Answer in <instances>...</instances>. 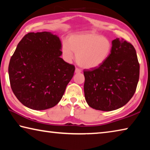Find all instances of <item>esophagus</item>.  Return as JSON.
<instances>
[{"instance_id": "1", "label": "esophagus", "mask_w": 150, "mask_h": 150, "mask_svg": "<svg viewBox=\"0 0 150 150\" xmlns=\"http://www.w3.org/2000/svg\"><path fill=\"white\" fill-rule=\"evenodd\" d=\"M81 72V70L80 69H79V68H75V73H79Z\"/></svg>"}]
</instances>
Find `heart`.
Here are the masks:
<instances>
[{"mask_svg":"<svg viewBox=\"0 0 150 150\" xmlns=\"http://www.w3.org/2000/svg\"><path fill=\"white\" fill-rule=\"evenodd\" d=\"M111 49L112 44L107 38L89 32L70 35L62 46L65 60L71 62L74 52L77 63L85 69L99 67L107 59Z\"/></svg>","mask_w":150,"mask_h":150,"instance_id":"obj_1","label":"heart"}]
</instances>
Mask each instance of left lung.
I'll return each mask as SVG.
<instances>
[{
  "label": "left lung",
  "mask_w": 150,
  "mask_h": 150,
  "mask_svg": "<svg viewBox=\"0 0 150 150\" xmlns=\"http://www.w3.org/2000/svg\"><path fill=\"white\" fill-rule=\"evenodd\" d=\"M84 93L88 106L111 111L126 105L135 93L139 64L134 47L122 38L112 42V49L99 67L84 70Z\"/></svg>",
  "instance_id": "left-lung-1"
}]
</instances>
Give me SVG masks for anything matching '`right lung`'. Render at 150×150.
<instances>
[{
	"instance_id": "1",
	"label": "right lung",
	"mask_w": 150,
	"mask_h": 150,
	"mask_svg": "<svg viewBox=\"0 0 150 150\" xmlns=\"http://www.w3.org/2000/svg\"><path fill=\"white\" fill-rule=\"evenodd\" d=\"M59 38L49 32H30L21 40L8 66L12 91L22 105L36 110L62 99L75 66L65 62Z\"/></svg>"
}]
</instances>
